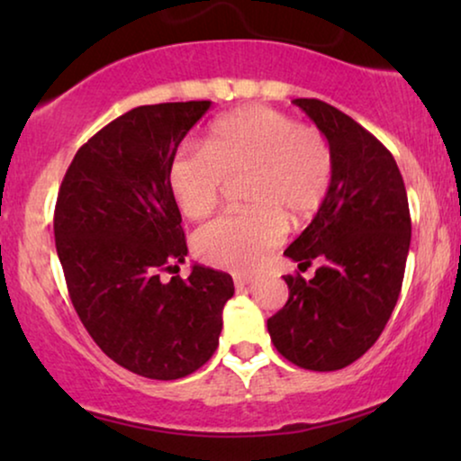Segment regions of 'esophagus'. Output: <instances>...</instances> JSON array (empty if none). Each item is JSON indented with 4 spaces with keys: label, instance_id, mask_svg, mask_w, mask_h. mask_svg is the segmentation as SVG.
<instances>
[{
    "label": "esophagus",
    "instance_id": "34e87169",
    "mask_svg": "<svg viewBox=\"0 0 461 461\" xmlns=\"http://www.w3.org/2000/svg\"><path fill=\"white\" fill-rule=\"evenodd\" d=\"M254 283H256V276H241V275H239V276H235V287L237 289H245V287H251V285H254Z\"/></svg>",
    "mask_w": 461,
    "mask_h": 461
}]
</instances>
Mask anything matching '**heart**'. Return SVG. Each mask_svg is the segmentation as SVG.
<instances>
[{
    "mask_svg": "<svg viewBox=\"0 0 461 461\" xmlns=\"http://www.w3.org/2000/svg\"><path fill=\"white\" fill-rule=\"evenodd\" d=\"M207 150L182 147L169 166V188L188 220L213 213L226 180L245 182L249 213L213 220L194 235L199 260L254 273L285 237L323 203L333 176L325 136L268 106H245L212 125Z\"/></svg>",
    "mask_w": 461,
    "mask_h": 461,
    "instance_id": "1",
    "label": "heart"
}]
</instances>
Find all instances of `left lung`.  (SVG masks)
<instances>
[{"instance_id":"8db88e82","label":"left lung","mask_w":461,"mask_h":461,"mask_svg":"<svg viewBox=\"0 0 461 461\" xmlns=\"http://www.w3.org/2000/svg\"><path fill=\"white\" fill-rule=\"evenodd\" d=\"M294 104L330 142L333 176L317 216L285 249L300 270L317 260V273L283 276L289 300L267 325L287 361L336 371L375 344L394 311L411 216L399 166L374 134L323 100Z\"/></svg>"}]
</instances>
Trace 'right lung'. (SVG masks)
<instances>
[{"label": "right lung", "instance_id": "obj_1", "mask_svg": "<svg viewBox=\"0 0 461 461\" xmlns=\"http://www.w3.org/2000/svg\"><path fill=\"white\" fill-rule=\"evenodd\" d=\"M210 100L136 106L73 157L54 212L68 295L94 342L150 380H178L210 361L230 275L194 264L188 279L161 273L185 262L182 216L169 166Z\"/></svg>", "mask_w": 461, "mask_h": 461}]
</instances>
